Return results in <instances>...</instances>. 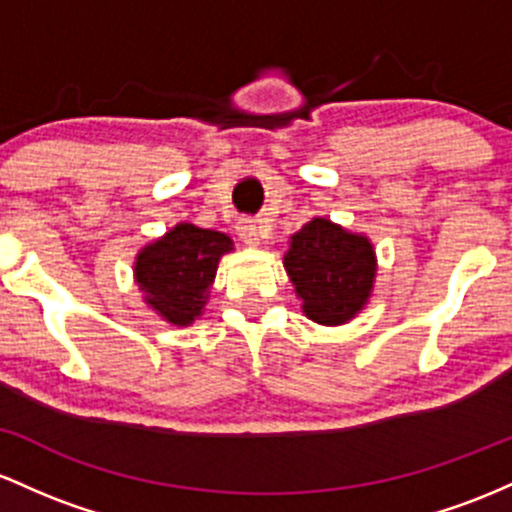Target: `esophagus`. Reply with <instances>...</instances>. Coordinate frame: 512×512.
Here are the masks:
<instances>
[{"label": "esophagus", "instance_id": "obj_1", "mask_svg": "<svg viewBox=\"0 0 512 512\" xmlns=\"http://www.w3.org/2000/svg\"><path fill=\"white\" fill-rule=\"evenodd\" d=\"M237 232H239L241 241H244V244H249V246H258V244H261V239H263V229H261V225H256L254 220H241Z\"/></svg>", "mask_w": 512, "mask_h": 512}]
</instances>
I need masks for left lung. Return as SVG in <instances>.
Segmentation results:
<instances>
[{
	"label": "left lung",
	"instance_id": "1",
	"mask_svg": "<svg viewBox=\"0 0 512 512\" xmlns=\"http://www.w3.org/2000/svg\"><path fill=\"white\" fill-rule=\"evenodd\" d=\"M285 268L309 319L343 324L363 309L375 278V251L365 237L329 220L307 222L292 237Z\"/></svg>",
	"mask_w": 512,
	"mask_h": 512
}]
</instances>
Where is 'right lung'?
<instances>
[{"label": "right lung", "mask_w": 512, "mask_h": 512, "mask_svg": "<svg viewBox=\"0 0 512 512\" xmlns=\"http://www.w3.org/2000/svg\"><path fill=\"white\" fill-rule=\"evenodd\" d=\"M229 249L232 239L227 234L176 225L137 256L135 275L147 292V304L169 324H191L208 300L205 292L215 280L217 261Z\"/></svg>", "instance_id": "right-lung-1"}]
</instances>
